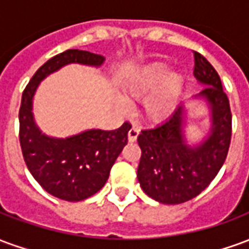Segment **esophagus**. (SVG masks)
<instances>
[{
    "mask_svg": "<svg viewBox=\"0 0 249 249\" xmlns=\"http://www.w3.org/2000/svg\"><path fill=\"white\" fill-rule=\"evenodd\" d=\"M137 136H139V129L136 126H132L128 132V141L129 142H135L137 140Z\"/></svg>",
    "mask_w": 249,
    "mask_h": 249,
    "instance_id": "obj_1",
    "label": "esophagus"
}]
</instances>
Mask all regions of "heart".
<instances>
[{"instance_id":"heart-1","label":"heart","mask_w":249,"mask_h":249,"mask_svg":"<svg viewBox=\"0 0 249 249\" xmlns=\"http://www.w3.org/2000/svg\"><path fill=\"white\" fill-rule=\"evenodd\" d=\"M185 80L178 73H171L165 62H152L142 66L123 84L125 96L130 100H142V113L152 123L168 119L178 108ZM114 105L121 113L129 112V104L123 97L114 98Z\"/></svg>"}]
</instances>
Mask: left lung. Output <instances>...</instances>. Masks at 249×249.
<instances>
[{
    "label": "left lung",
    "mask_w": 249,
    "mask_h": 249,
    "mask_svg": "<svg viewBox=\"0 0 249 249\" xmlns=\"http://www.w3.org/2000/svg\"><path fill=\"white\" fill-rule=\"evenodd\" d=\"M193 74L203 90L180 104L164 123L141 130L137 137L141 148L139 183L149 197L161 204L185 203L203 192L219 173L230 149L232 114L219 74L196 52ZM193 101H203L210 112L209 129L196 143L186 139L189 105Z\"/></svg>",
    "instance_id": "8db88e82"
}]
</instances>
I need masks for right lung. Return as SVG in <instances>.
<instances>
[{
  "label": "right lung",
  "mask_w": 249,
  "mask_h": 249,
  "mask_svg": "<svg viewBox=\"0 0 249 249\" xmlns=\"http://www.w3.org/2000/svg\"><path fill=\"white\" fill-rule=\"evenodd\" d=\"M105 58L94 53L69 49L46 61L36 71L22 93L19 108V142L26 167L36 181L52 196L65 201H81L105 185L124 146L130 124L119 129H87L68 137L44 133L33 113L37 88L46 77L71 64L100 68Z\"/></svg>",
  "instance_id": "1"
}]
</instances>
